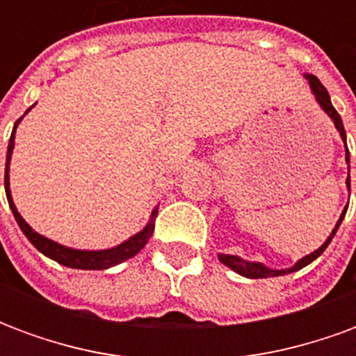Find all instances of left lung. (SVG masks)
Returning <instances> with one entry per match:
<instances>
[{
    "mask_svg": "<svg viewBox=\"0 0 356 356\" xmlns=\"http://www.w3.org/2000/svg\"><path fill=\"white\" fill-rule=\"evenodd\" d=\"M305 80H307V83H309V88H311V93L314 95V101L318 102V106H321V108L326 112V116H328L330 120L334 122V127L337 129V133H339V137H341V140H343V145H345V162L349 163L347 135H345L341 116H339V114H337V110L334 108V104H332V101H330L328 91H326V88H324L321 81H318V78H316V76H313V74H305ZM345 185H347V191H351V177H349V175H347ZM345 213H347V206H345V209L341 211V216H339V219H337L336 227L332 229V232H330V236L326 238V242H324V244H322L318 250H314V252H311V254L305 255V257H301L299 261H296L293 265H291V267H288V268H270L259 261H248V259H242V257H238V255H231V254H219L217 257H219V261L223 263V265H227L229 268H232V270H234V273H238V275L246 276V278H268V276L290 275V273H296V270H299V268L307 267V265H309V263H313L314 259L318 257V255H322V252L328 248V244L332 242V238L336 236V232H337V229H339L341 221H343Z\"/></svg>",
    "mask_w": 356,
    "mask_h": 356,
    "instance_id": "obj_1",
    "label": "left lung"
}]
</instances>
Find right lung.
Returning <instances> with one entry per match:
<instances>
[{
  "label": "right lung",
  "instance_id": "right-lung-1",
  "mask_svg": "<svg viewBox=\"0 0 356 356\" xmlns=\"http://www.w3.org/2000/svg\"><path fill=\"white\" fill-rule=\"evenodd\" d=\"M32 108H34V104L24 112V116H26ZM22 118H19L15 127H13L9 147H7V162H5V194H7L9 208H11L13 216L17 219V223H19L20 231L26 234V238L34 244V248H38V252H42L45 257H49V259L60 263V265H65V267L83 268V270H102V268H110L114 267V265H120V263L127 261L129 257L139 254L140 250L147 246V242L150 240V236H152V232H154V221L156 216H158V206L152 209L148 223L145 225L137 234H133V236H129L127 240H124L122 244L106 248V250H78V248L63 246V244H58L55 240L45 238L43 234L35 232L34 229L22 219V216L19 213V209L15 206V202H13L11 186H9V168H11L13 148H15V133H17V127H19V124L22 122Z\"/></svg>",
  "mask_w": 356,
  "mask_h": 356
}]
</instances>
